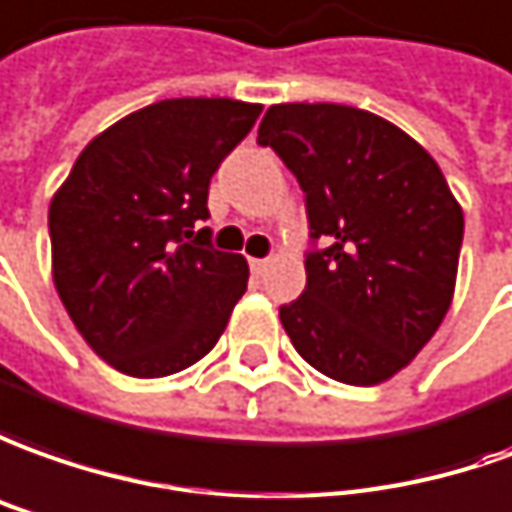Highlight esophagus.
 I'll list each match as a JSON object with an SVG mask.
<instances>
[{
	"label": "esophagus",
	"instance_id": "34e87169",
	"mask_svg": "<svg viewBox=\"0 0 512 512\" xmlns=\"http://www.w3.org/2000/svg\"><path fill=\"white\" fill-rule=\"evenodd\" d=\"M267 267H270V259H250V270H253L256 276H262Z\"/></svg>",
	"mask_w": 512,
	"mask_h": 512
}]
</instances>
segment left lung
<instances>
[{"mask_svg":"<svg viewBox=\"0 0 512 512\" xmlns=\"http://www.w3.org/2000/svg\"><path fill=\"white\" fill-rule=\"evenodd\" d=\"M256 142L306 195V290L278 309L295 351L337 382L390 379L454 295L463 209L443 172L387 119L334 102L270 105Z\"/></svg>","mask_w":512,"mask_h":512,"instance_id":"obj_1","label":"left lung"}]
</instances>
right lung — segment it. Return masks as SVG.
I'll return each mask as SVG.
<instances>
[{
  "label": "right lung",
  "mask_w": 512,
  "mask_h": 512,
  "mask_svg": "<svg viewBox=\"0 0 512 512\" xmlns=\"http://www.w3.org/2000/svg\"><path fill=\"white\" fill-rule=\"evenodd\" d=\"M262 105L183 97L102 130L49 203L52 278L77 331L119 373L158 379L217 345L248 262L211 245L209 183Z\"/></svg>",
  "instance_id": "right-lung-1"
}]
</instances>
